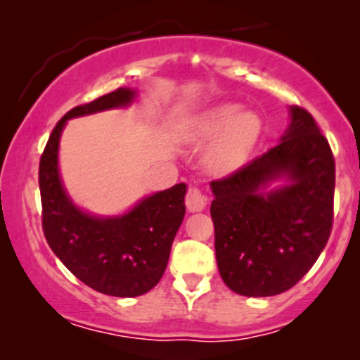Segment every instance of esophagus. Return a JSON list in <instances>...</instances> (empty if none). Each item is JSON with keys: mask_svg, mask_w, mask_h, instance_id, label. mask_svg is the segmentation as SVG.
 I'll return each mask as SVG.
<instances>
[{"mask_svg": "<svg viewBox=\"0 0 360 360\" xmlns=\"http://www.w3.org/2000/svg\"><path fill=\"white\" fill-rule=\"evenodd\" d=\"M186 205L189 212H202L207 205V198L203 196V193L196 187H189L186 196Z\"/></svg>", "mask_w": 360, "mask_h": 360, "instance_id": "esophagus-1", "label": "esophagus"}]
</instances>
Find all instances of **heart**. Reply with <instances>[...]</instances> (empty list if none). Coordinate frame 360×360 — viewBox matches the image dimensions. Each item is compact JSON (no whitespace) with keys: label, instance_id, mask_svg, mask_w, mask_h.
Wrapping results in <instances>:
<instances>
[{"label":"heart","instance_id":"heart-1","mask_svg":"<svg viewBox=\"0 0 360 360\" xmlns=\"http://www.w3.org/2000/svg\"><path fill=\"white\" fill-rule=\"evenodd\" d=\"M259 135L260 120L255 112L221 103L194 121L189 137L198 143L216 137L205 151V166L212 173L225 174L245 162Z\"/></svg>","mask_w":360,"mask_h":360}]
</instances>
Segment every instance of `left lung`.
Instances as JSON below:
<instances>
[{"instance_id": "left-lung-1", "label": "left lung", "mask_w": 360, "mask_h": 360, "mask_svg": "<svg viewBox=\"0 0 360 360\" xmlns=\"http://www.w3.org/2000/svg\"><path fill=\"white\" fill-rule=\"evenodd\" d=\"M280 143L210 182V216L223 282L243 296H275L314 266L330 237L335 164L305 108L289 107ZM284 184L271 188L273 181Z\"/></svg>"}]
</instances>
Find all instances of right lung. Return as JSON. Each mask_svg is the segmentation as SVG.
Returning a JSON list of instances; mask_svg holds the SVG:
<instances>
[{"instance_id":"add662e5","label":"right lung","mask_w":360,"mask_h":360,"mask_svg":"<svg viewBox=\"0 0 360 360\" xmlns=\"http://www.w3.org/2000/svg\"><path fill=\"white\" fill-rule=\"evenodd\" d=\"M137 91L120 87L80 105L53 128L39 166L42 229L53 253L78 280L94 291L134 298L162 278L171 245L186 216V184L143 198L120 216H96L75 205L60 178L58 146L65 123L134 103Z\"/></svg>"}]
</instances>
